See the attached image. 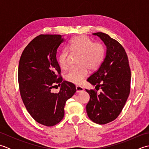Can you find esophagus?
<instances>
[{
	"label": "esophagus",
	"mask_w": 149,
	"mask_h": 149,
	"mask_svg": "<svg viewBox=\"0 0 149 149\" xmlns=\"http://www.w3.org/2000/svg\"><path fill=\"white\" fill-rule=\"evenodd\" d=\"M75 89H76V91L77 93H79V92H82L84 90L83 88H82L81 86H75Z\"/></svg>",
	"instance_id": "esophagus-1"
}]
</instances>
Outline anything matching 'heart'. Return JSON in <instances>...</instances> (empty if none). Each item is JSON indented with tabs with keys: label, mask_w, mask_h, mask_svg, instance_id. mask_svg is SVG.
Masks as SVG:
<instances>
[{
	"label": "heart",
	"mask_w": 149,
	"mask_h": 149,
	"mask_svg": "<svg viewBox=\"0 0 149 149\" xmlns=\"http://www.w3.org/2000/svg\"><path fill=\"white\" fill-rule=\"evenodd\" d=\"M79 55L77 63L79 66L72 68L65 75V79L69 83L80 84L90 70H96L102 63L105 56V49L103 45L93 42L92 40L84 35L74 37L60 53L58 58L59 66L66 70L70 66L72 56Z\"/></svg>",
	"instance_id": "1"
}]
</instances>
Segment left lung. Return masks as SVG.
Returning <instances> with one entry per match:
<instances>
[{"mask_svg": "<svg viewBox=\"0 0 149 149\" xmlns=\"http://www.w3.org/2000/svg\"><path fill=\"white\" fill-rule=\"evenodd\" d=\"M107 47L105 59L99 69L87 81L102 89L97 94L94 90H86L90 100L86 112L90 119L98 124H106L118 116L130 93L131 74L128 57L118 41L103 33H93Z\"/></svg>", "mask_w": 149, "mask_h": 149, "instance_id": "obj_1", "label": "left lung"}]
</instances>
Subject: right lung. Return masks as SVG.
I'll list each match as a JSON object with an SVG mask.
<instances>
[{
	"instance_id": "obj_1",
	"label": "right lung",
	"mask_w": 149,
	"mask_h": 149,
	"mask_svg": "<svg viewBox=\"0 0 149 149\" xmlns=\"http://www.w3.org/2000/svg\"><path fill=\"white\" fill-rule=\"evenodd\" d=\"M62 37L59 34L36 36L24 49L19 61L18 79L22 101L34 120L47 127L61 121L66 102L76 91L74 84L63 81L56 59L57 49L64 41ZM57 84L61 85L60 90L52 93Z\"/></svg>"
}]
</instances>
